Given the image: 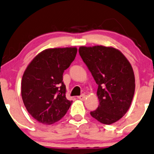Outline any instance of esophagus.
<instances>
[{
    "label": "esophagus",
    "instance_id": "1",
    "mask_svg": "<svg viewBox=\"0 0 154 154\" xmlns=\"http://www.w3.org/2000/svg\"><path fill=\"white\" fill-rule=\"evenodd\" d=\"M78 98H79V99L81 100H84L85 98H86V95H85V94H81V96H78Z\"/></svg>",
    "mask_w": 154,
    "mask_h": 154
}]
</instances>
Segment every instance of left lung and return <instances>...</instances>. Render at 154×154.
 <instances>
[{"instance_id": "1", "label": "left lung", "mask_w": 154, "mask_h": 154, "mask_svg": "<svg viewBox=\"0 0 154 154\" xmlns=\"http://www.w3.org/2000/svg\"><path fill=\"white\" fill-rule=\"evenodd\" d=\"M79 51L98 85L99 105L91 115L103 124L115 123L126 114L134 97L131 65L121 51L112 47L81 46Z\"/></svg>"}]
</instances>
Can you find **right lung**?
<instances>
[{
    "instance_id": "1",
    "label": "right lung",
    "mask_w": 154,
    "mask_h": 154,
    "mask_svg": "<svg viewBox=\"0 0 154 154\" xmlns=\"http://www.w3.org/2000/svg\"><path fill=\"white\" fill-rule=\"evenodd\" d=\"M76 48H50L30 63L21 82L23 101L28 113L43 124L62 119L72 103L66 97L63 74L75 59Z\"/></svg>"
}]
</instances>
